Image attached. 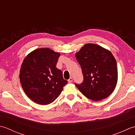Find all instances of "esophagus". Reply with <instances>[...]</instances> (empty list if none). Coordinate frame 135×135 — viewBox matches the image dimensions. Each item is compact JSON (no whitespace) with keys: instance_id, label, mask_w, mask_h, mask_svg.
<instances>
[{"instance_id":"esophagus-1","label":"esophagus","mask_w":135,"mask_h":135,"mask_svg":"<svg viewBox=\"0 0 135 135\" xmlns=\"http://www.w3.org/2000/svg\"><path fill=\"white\" fill-rule=\"evenodd\" d=\"M72 81H73V79L71 77V78H70L68 80V82H69V83H71V82H72Z\"/></svg>"}]
</instances>
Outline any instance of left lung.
Returning a JSON list of instances; mask_svg holds the SVG:
<instances>
[{"label":"left lung","mask_w":135,"mask_h":135,"mask_svg":"<svg viewBox=\"0 0 135 135\" xmlns=\"http://www.w3.org/2000/svg\"><path fill=\"white\" fill-rule=\"evenodd\" d=\"M81 66L83 81L75 83L80 91L93 101L107 98L118 80L117 62L111 52L94 44H87L75 55Z\"/></svg>","instance_id":"obj_1"}]
</instances>
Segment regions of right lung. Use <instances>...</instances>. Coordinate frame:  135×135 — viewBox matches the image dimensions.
Returning <instances> with one entry per match:
<instances>
[{"label":"right lung","mask_w":135,"mask_h":135,"mask_svg":"<svg viewBox=\"0 0 135 135\" xmlns=\"http://www.w3.org/2000/svg\"><path fill=\"white\" fill-rule=\"evenodd\" d=\"M60 56L49 48L33 51L21 65L20 80L26 95L37 104L47 105L60 94L68 81L56 65Z\"/></svg>","instance_id":"1"}]
</instances>
